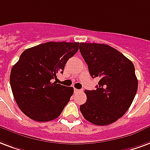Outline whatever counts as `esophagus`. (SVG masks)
Instances as JSON below:
<instances>
[{
  "mask_svg": "<svg viewBox=\"0 0 150 150\" xmlns=\"http://www.w3.org/2000/svg\"><path fill=\"white\" fill-rule=\"evenodd\" d=\"M74 91H75V93H78V92H81L82 91V90H78V89H75L74 90Z\"/></svg>",
  "mask_w": 150,
  "mask_h": 150,
  "instance_id": "obj_1",
  "label": "esophagus"
}]
</instances>
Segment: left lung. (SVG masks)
I'll use <instances>...</instances> for the list:
<instances>
[{"label":"left lung","mask_w":150,"mask_h":150,"mask_svg":"<svg viewBox=\"0 0 150 150\" xmlns=\"http://www.w3.org/2000/svg\"><path fill=\"white\" fill-rule=\"evenodd\" d=\"M79 51L92 78L99 77L96 90L85 91L86 103L79 106L84 118L106 126L122 117L137 91V79L131 61L107 44L80 43Z\"/></svg>","instance_id":"obj_1"}]
</instances>
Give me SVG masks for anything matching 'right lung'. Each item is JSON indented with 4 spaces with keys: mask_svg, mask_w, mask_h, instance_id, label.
Instances as JSON below:
<instances>
[{
    "mask_svg": "<svg viewBox=\"0 0 150 150\" xmlns=\"http://www.w3.org/2000/svg\"><path fill=\"white\" fill-rule=\"evenodd\" d=\"M79 43L47 42L26 49L11 70L13 97L24 115L37 122L60 115L74 89L52 83L58 72L78 52Z\"/></svg>",
    "mask_w": 150,
    "mask_h": 150,
    "instance_id": "1",
    "label": "right lung"
}]
</instances>
